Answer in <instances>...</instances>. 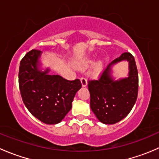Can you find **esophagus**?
Wrapping results in <instances>:
<instances>
[{
	"instance_id": "esophagus-1",
	"label": "esophagus",
	"mask_w": 159,
	"mask_h": 159,
	"mask_svg": "<svg viewBox=\"0 0 159 159\" xmlns=\"http://www.w3.org/2000/svg\"><path fill=\"white\" fill-rule=\"evenodd\" d=\"M81 85H82L83 88H84L87 86V84H88L87 80H86V78H84V77L81 78Z\"/></svg>"
}]
</instances>
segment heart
<instances>
[{
  "mask_svg": "<svg viewBox=\"0 0 159 159\" xmlns=\"http://www.w3.org/2000/svg\"><path fill=\"white\" fill-rule=\"evenodd\" d=\"M91 63H92L91 61H86L83 62L82 65H81V67L82 68H85V67L91 65ZM102 69H103V63H102V61H99L96 62L94 64V68H93V69L91 72V75L93 78H98L101 75V73H102Z\"/></svg>",
  "mask_w": 159,
  "mask_h": 159,
  "instance_id": "1",
  "label": "heart"
}]
</instances>
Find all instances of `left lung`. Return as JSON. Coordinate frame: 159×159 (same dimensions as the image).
<instances>
[{
	"instance_id": "1",
	"label": "left lung",
	"mask_w": 159,
	"mask_h": 159,
	"mask_svg": "<svg viewBox=\"0 0 159 159\" xmlns=\"http://www.w3.org/2000/svg\"><path fill=\"white\" fill-rule=\"evenodd\" d=\"M129 62L127 78L115 80L112 67L119 62ZM90 106L98 119L103 124L112 125L125 118L136 102L139 90V74L134 57L123 53L108 65L98 80L89 81Z\"/></svg>"
}]
</instances>
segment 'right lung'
Masks as SVG:
<instances>
[{
  "instance_id": "add662e5",
  "label": "right lung",
  "mask_w": 159,
  "mask_h": 159,
  "mask_svg": "<svg viewBox=\"0 0 159 159\" xmlns=\"http://www.w3.org/2000/svg\"><path fill=\"white\" fill-rule=\"evenodd\" d=\"M41 51L33 49L20 61L18 81L22 100L33 116L43 123H60L71 109L79 79L68 81L60 75H50L48 68H41Z\"/></svg>"
}]
</instances>
